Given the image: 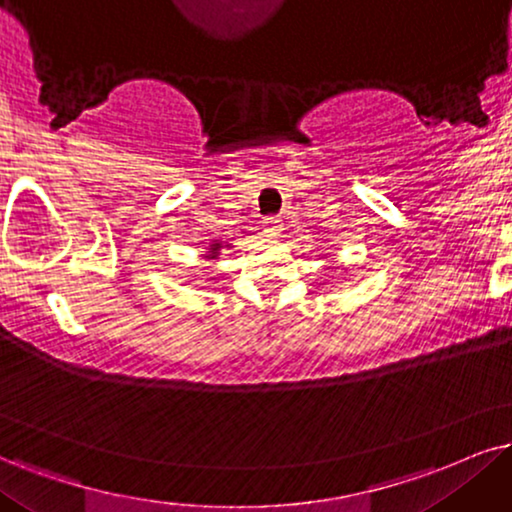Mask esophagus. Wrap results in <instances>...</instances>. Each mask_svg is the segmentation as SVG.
<instances>
[{
    "label": "esophagus",
    "mask_w": 512,
    "mask_h": 512,
    "mask_svg": "<svg viewBox=\"0 0 512 512\" xmlns=\"http://www.w3.org/2000/svg\"><path fill=\"white\" fill-rule=\"evenodd\" d=\"M263 232H266V237H270V239L280 237V232H282V220L266 218V225H263Z\"/></svg>",
    "instance_id": "esophagus-1"
}]
</instances>
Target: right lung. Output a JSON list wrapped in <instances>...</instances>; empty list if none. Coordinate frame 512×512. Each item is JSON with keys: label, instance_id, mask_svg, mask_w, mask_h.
I'll return each instance as SVG.
<instances>
[{"label": "right lung", "instance_id": "right-lung-1", "mask_svg": "<svg viewBox=\"0 0 512 512\" xmlns=\"http://www.w3.org/2000/svg\"><path fill=\"white\" fill-rule=\"evenodd\" d=\"M223 246H230V244H223V242H218V239H213L211 246H208V251L204 254L206 261H216V258L220 256V249H223Z\"/></svg>", "mask_w": 512, "mask_h": 512}]
</instances>
